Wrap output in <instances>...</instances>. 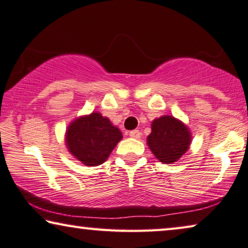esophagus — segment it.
Wrapping results in <instances>:
<instances>
[{"instance_id": "34e87169", "label": "esophagus", "mask_w": 248, "mask_h": 248, "mask_svg": "<svg viewBox=\"0 0 248 248\" xmlns=\"http://www.w3.org/2000/svg\"><path fill=\"white\" fill-rule=\"evenodd\" d=\"M130 136L132 139H140V136H141V133H140L139 130H134V131H131L130 132Z\"/></svg>"}]
</instances>
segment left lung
Returning <instances> with one entry per match:
<instances>
[{
    "label": "left lung",
    "mask_w": 248,
    "mask_h": 248,
    "mask_svg": "<svg viewBox=\"0 0 248 248\" xmlns=\"http://www.w3.org/2000/svg\"><path fill=\"white\" fill-rule=\"evenodd\" d=\"M191 141V132L184 122L171 115H163L151 124L146 144L160 162L171 164L189 150Z\"/></svg>",
    "instance_id": "left-lung-1"
}]
</instances>
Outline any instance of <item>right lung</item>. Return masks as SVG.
<instances>
[{
	"label": "right lung",
	"instance_id": "1",
	"mask_svg": "<svg viewBox=\"0 0 248 248\" xmlns=\"http://www.w3.org/2000/svg\"><path fill=\"white\" fill-rule=\"evenodd\" d=\"M123 139L120 128L98 112L82 115L68 125L64 143L75 159L87 167H97L108 159Z\"/></svg>",
	"mask_w": 248,
	"mask_h": 248
}]
</instances>
